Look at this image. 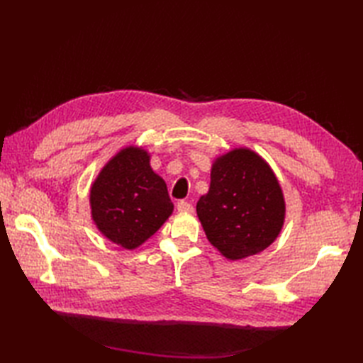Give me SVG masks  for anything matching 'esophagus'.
Instances as JSON below:
<instances>
[{"label":"esophagus","mask_w":363,"mask_h":363,"mask_svg":"<svg viewBox=\"0 0 363 363\" xmlns=\"http://www.w3.org/2000/svg\"><path fill=\"white\" fill-rule=\"evenodd\" d=\"M177 211H179V212H194V206H191L189 201H184V199H181V201H177Z\"/></svg>","instance_id":"esophagus-1"}]
</instances>
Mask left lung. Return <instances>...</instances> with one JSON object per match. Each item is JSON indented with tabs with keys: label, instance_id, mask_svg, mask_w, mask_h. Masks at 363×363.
I'll list each match as a JSON object with an SVG mask.
<instances>
[{
	"label": "left lung",
	"instance_id": "obj_1",
	"mask_svg": "<svg viewBox=\"0 0 363 363\" xmlns=\"http://www.w3.org/2000/svg\"><path fill=\"white\" fill-rule=\"evenodd\" d=\"M209 242L228 259L268 248L284 225L285 204L274 173L250 150L217 159L207 195L196 203Z\"/></svg>",
	"mask_w": 363,
	"mask_h": 363
}]
</instances>
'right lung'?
Listing matches in <instances>:
<instances>
[{
	"mask_svg": "<svg viewBox=\"0 0 363 363\" xmlns=\"http://www.w3.org/2000/svg\"><path fill=\"white\" fill-rule=\"evenodd\" d=\"M90 204L98 229L128 250L156 234L173 212L165 181L140 148L123 150L103 168L90 190Z\"/></svg>",
	"mask_w": 363,
	"mask_h": 363,
	"instance_id": "1",
	"label": "right lung"
}]
</instances>
